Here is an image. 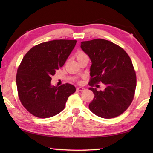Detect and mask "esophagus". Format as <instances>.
Returning <instances> with one entry per match:
<instances>
[{
  "label": "esophagus",
  "instance_id": "34e87169",
  "mask_svg": "<svg viewBox=\"0 0 153 153\" xmlns=\"http://www.w3.org/2000/svg\"><path fill=\"white\" fill-rule=\"evenodd\" d=\"M85 89L83 88V87H77V90L79 91H83Z\"/></svg>",
  "mask_w": 153,
  "mask_h": 153
}]
</instances>
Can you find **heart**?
<instances>
[{
	"mask_svg": "<svg viewBox=\"0 0 153 153\" xmlns=\"http://www.w3.org/2000/svg\"><path fill=\"white\" fill-rule=\"evenodd\" d=\"M87 56V54L84 53V52L82 51H79L77 53V54H76V56H77V58L78 59V58H82V57H83V56Z\"/></svg>",
	"mask_w": 153,
	"mask_h": 153,
	"instance_id": "1",
	"label": "heart"
}]
</instances>
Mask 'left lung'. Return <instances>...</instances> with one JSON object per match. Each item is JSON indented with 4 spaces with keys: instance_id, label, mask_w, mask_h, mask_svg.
Wrapping results in <instances>:
<instances>
[{
    "instance_id": "1",
    "label": "left lung",
    "mask_w": 153,
    "mask_h": 153,
    "mask_svg": "<svg viewBox=\"0 0 153 153\" xmlns=\"http://www.w3.org/2000/svg\"><path fill=\"white\" fill-rule=\"evenodd\" d=\"M81 48L89 56V89L94 99L89 105L91 111L102 118L121 115L130 106L136 88V74L131 58L118 45L102 39L81 43ZM102 82L104 91L92 87Z\"/></svg>"
}]
</instances>
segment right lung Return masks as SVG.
Instances as JSON below:
<instances>
[{"instance_id":"1","label":"right lung","mask_w":153,"mask_h":153,"mask_svg":"<svg viewBox=\"0 0 153 153\" xmlns=\"http://www.w3.org/2000/svg\"><path fill=\"white\" fill-rule=\"evenodd\" d=\"M77 43L57 39L32 47L21 62L16 74L19 99L32 115L47 118L58 114L76 87L70 83L51 85V77L62 67Z\"/></svg>"}]
</instances>
